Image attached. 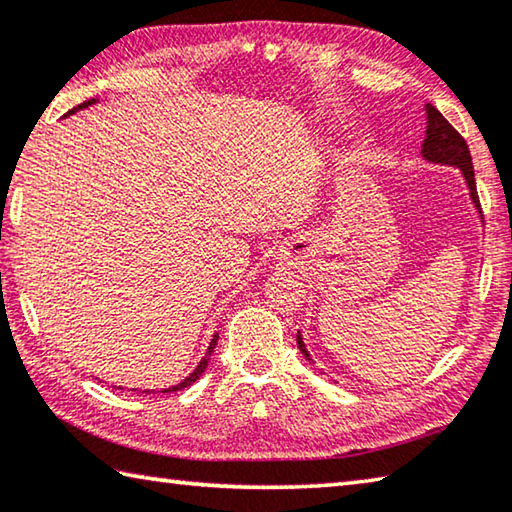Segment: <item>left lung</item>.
Here are the masks:
<instances>
[{
	"instance_id": "obj_1",
	"label": "left lung",
	"mask_w": 512,
	"mask_h": 512,
	"mask_svg": "<svg viewBox=\"0 0 512 512\" xmlns=\"http://www.w3.org/2000/svg\"><path fill=\"white\" fill-rule=\"evenodd\" d=\"M425 114H427V129H425V141H423V150H421L423 156L432 163L459 167L463 179H466V183H468L472 203H475L477 210L481 212L477 183H475V167H472V156L468 150V143L463 141V136L457 132V129H454L448 120L443 118L439 109L432 105H425ZM297 347H300L306 360H311L309 351H306L304 342H302L300 331H297Z\"/></svg>"
}]
</instances>
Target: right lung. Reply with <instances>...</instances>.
Segmentation results:
<instances>
[{
  "label": "right lung",
  "instance_id": "right-lung-1",
  "mask_svg": "<svg viewBox=\"0 0 512 512\" xmlns=\"http://www.w3.org/2000/svg\"><path fill=\"white\" fill-rule=\"evenodd\" d=\"M94 102H96V98H91V100H87V102H80V105L78 107H73V109H69L67 111V114H64V116H71V114H76V111L78 109H85V107H89V105H94ZM217 340H219V336H215V338H212V342H210V347H208V351H206V356H203L201 358V362H199V365H197V369H194L192 371V374L188 376V378H185V380H181V383L179 385H174V387H167V389H163V392L161 394H167V392H179V389H183V387H190L192 383H194V380H197L201 374H203V371H206V367H208V362H210V356H212V349H215L217 347ZM145 394H152V392H145Z\"/></svg>",
  "mask_w": 512,
  "mask_h": 512
}]
</instances>
